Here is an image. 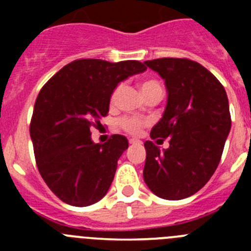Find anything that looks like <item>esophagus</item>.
Wrapping results in <instances>:
<instances>
[{
	"label": "esophagus",
	"instance_id": "esophagus-1",
	"mask_svg": "<svg viewBox=\"0 0 251 251\" xmlns=\"http://www.w3.org/2000/svg\"><path fill=\"white\" fill-rule=\"evenodd\" d=\"M129 145H142V142L138 139H129Z\"/></svg>",
	"mask_w": 251,
	"mask_h": 251
}]
</instances>
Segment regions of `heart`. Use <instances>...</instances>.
Returning <instances> with one entry per match:
<instances>
[{
  "label": "heart",
  "mask_w": 251,
  "mask_h": 251,
  "mask_svg": "<svg viewBox=\"0 0 251 251\" xmlns=\"http://www.w3.org/2000/svg\"><path fill=\"white\" fill-rule=\"evenodd\" d=\"M141 89L143 95H145L148 94V93L162 92V85L158 80H156V79H147V80H145L141 84ZM119 92H121V85L114 88V90H113L112 94H110V105H114L115 104L117 98H118ZM146 122H143L142 119L134 118V117H124V118H122L121 121H119V127H121L124 132L133 134V136L139 134V132H141Z\"/></svg>",
  "instance_id": "1"
}]
</instances>
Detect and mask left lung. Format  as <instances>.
Segmentation results:
<instances>
[{
	"mask_svg": "<svg viewBox=\"0 0 251 251\" xmlns=\"http://www.w3.org/2000/svg\"><path fill=\"white\" fill-rule=\"evenodd\" d=\"M167 88V105L151 138L165 141L161 151L146 141L143 178L151 191L166 200H182L207 183L221 159L231 128L229 100L223 84L201 64L162 57L145 61Z\"/></svg>",
	"mask_w": 251,
	"mask_h": 251,
	"instance_id": "1",
	"label": "left lung"
}]
</instances>
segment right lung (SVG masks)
Instances as JSON below:
<instances>
[{"label":"right lung","instance_id":"1","mask_svg":"<svg viewBox=\"0 0 251 251\" xmlns=\"http://www.w3.org/2000/svg\"><path fill=\"white\" fill-rule=\"evenodd\" d=\"M146 69L136 60H74L40 90L30 123L35 159L46 185L65 203L93 205L109 190L128 139L113 134L104 145L94 143L90 128L108 114L118 83Z\"/></svg>","mask_w":251,"mask_h":251}]
</instances>
